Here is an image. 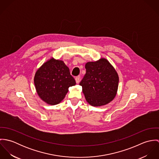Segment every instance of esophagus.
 <instances>
[{"instance_id": "esophagus-1", "label": "esophagus", "mask_w": 159, "mask_h": 159, "mask_svg": "<svg viewBox=\"0 0 159 159\" xmlns=\"http://www.w3.org/2000/svg\"><path fill=\"white\" fill-rule=\"evenodd\" d=\"M75 80H76V83H77V84H78V83H80V76H77V77H76V78H75Z\"/></svg>"}]
</instances>
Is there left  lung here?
<instances>
[{
	"label": "left lung",
	"mask_w": 159,
	"mask_h": 159,
	"mask_svg": "<svg viewBox=\"0 0 159 159\" xmlns=\"http://www.w3.org/2000/svg\"><path fill=\"white\" fill-rule=\"evenodd\" d=\"M86 73L80 83L86 101L93 107H100L111 102L119 83L118 75L111 64L102 58L86 64Z\"/></svg>",
	"instance_id": "left-lung-1"
}]
</instances>
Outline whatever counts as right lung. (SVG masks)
Masks as SVG:
<instances>
[{
  "mask_svg": "<svg viewBox=\"0 0 159 159\" xmlns=\"http://www.w3.org/2000/svg\"><path fill=\"white\" fill-rule=\"evenodd\" d=\"M34 84L41 99L54 105L65 98L68 88L75 86L76 81L62 61L51 58L36 71Z\"/></svg>",
  "mask_w": 159,
  "mask_h": 159,
  "instance_id": "obj_1",
  "label": "right lung"
}]
</instances>
